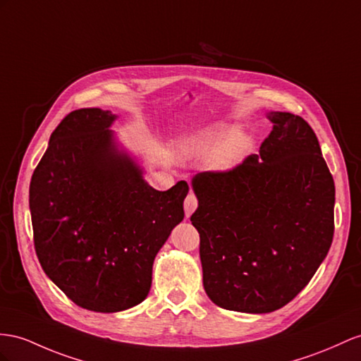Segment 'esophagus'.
I'll list each match as a JSON object with an SVG mask.
<instances>
[{"label":"esophagus","mask_w":361,"mask_h":361,"mask_svg":"<svg viewBox=\"0 0 361 361\" xmlns=\"http://www.w3.org/2000/svg\"><path fill=\"white\" fill-rule=\"evenodd\" d=\"M197 207H198L197 197L193 195V193H189L186 200H184V214H186V218H189L193 214V210H195Z\"/></svg>","instance_id":"obj_1"}]
</instances>
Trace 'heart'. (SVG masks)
Masks as SVG:
<instances>
[{"instance_id":"b5f03b06","label":"heart","mask_w":361,"mask_h":361,"mask_svg":"<svg viewBox=\"0 0 361 361\" xmlns=\"http://www.w3.org/2000/svg\"><path fill=\"white\" fill-rule=\"evenodd\" d=\"M195 154L209 155L215 154L221 149V159L224 163L235 161L239 159L248 147V138L244 135H238V129L233 126H223L216 131L210 133L207 137L198 140L189 146Z\"/></svg>"}]
</instances>
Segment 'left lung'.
<instances>
[{"mask_svg": "<svg viewBox=\"0 0 361 361\" xmlns=\"http://www.w3.org/2000/svg\"><path fill=\"white\" fill-rule=\"evenodd\" d=\"M269 118L259 154L192 178L202 285L215 305L238 312L291 302L334 236V180L312 128L291 113L271 111Z\"/></svg>", "mask_w": 361, "mask_h": 361, "instance_id": "8db88e82", "label": "left lung"}]
</instances>
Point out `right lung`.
I'll list each match as a JSON object with an SVG mask.
<instances>
[{
  "label": "right lung",
  "mask_w": 361,
  "mask_h": 361,
  "mask_svg": "<svg viewBox=\"0 0 361 361\" xmlns=\"http://www.w3.org/2000/svg\"><path fill=\"white\" fill-rule=\"evenodd\" d=\"M117 116L82 108L63 117L30 181L35 250L80 308L117 312L146 299L152 264L184 218L189 186L155 190L109 131Z\"/></svg>",
  "instance_id": "1"
}]
</instances>
